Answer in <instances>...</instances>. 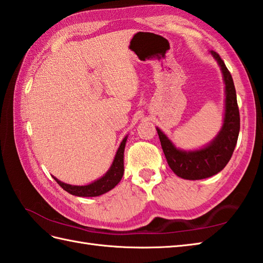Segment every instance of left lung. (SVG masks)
Instances as JSON below:
<instances>
[{
	"label": "left lung",
	"mask_w": 263,
	"mask_h": 263,
	"mask_svg": "<svg viewBox=\"0 0 263 263\" xmlns=\"http://www.w3.org/2000/svg\"><path fill=\"white\" fill-rule=\"evenodd\" d=\"M211 54L220 65L226 89L225 119L219 135L203 149L182 152L173 146L168 138L157 128L161 148L168 166L177 176L185 180H202L219 173L230 161L239 133V110L232 74L219 54L214 51H211Z\"/></svg>",
	"instance_id": "1"
}]
</instances>
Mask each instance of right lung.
<instances>
[{"label":"right lung","mask_w":263,"mask_h":263,"mask_svg":"<svg viewBox=\"0 0 263 263\" xmlns=\"http://www.w3.org/2000/svg\"><path fill=\"white\" fill-rule=\"evenodd\" d=\"M126 138L127 137L123 139V141L121 142L120 148L117 150L114 161L113 164H111L109 171L106 173L102 178H99V180L83 186L65 184L53 176L54 180L57 181L59 183V185L63 190H65L66 192L77 195V197H98L100 194H104L106 192L110 191V190L114 189L117 185V183L121 181L123 173H124V164H123L124 161H123V158H124V148H125Z\"/></svg>","instance_id":"right-lung-1"}]
</instances>
